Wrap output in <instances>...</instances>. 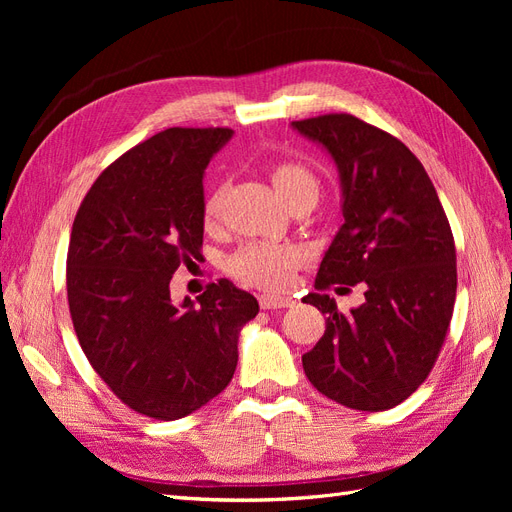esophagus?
<instances>
[{"label": "esophagus", "mask_w": 512, "mask_h": 512, "mask_svg": "<svg viewBox=\"0 0 512 512\" xmlns=\"http://www.w3.org/2000/svg\"><path fill=\"white\" fill-rule=\"evenodd\" d=\"M294 299L290 297H277V294H262L260 297V307L262 309H282V307H292Z\"/></svg>", "instance_id": "1"}]
</instances>
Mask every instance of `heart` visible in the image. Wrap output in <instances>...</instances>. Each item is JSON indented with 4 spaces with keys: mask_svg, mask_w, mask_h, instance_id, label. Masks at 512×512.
<instances>
[{
    "mask_svg": "<svg viewBox=\"0 0 512 512\" xmlns=\"http://www.w3.org/2000/svg\"><path fill=\"white\" fill-rule=\"evenodd\" d=\"M271 181L284 200L299 194L320 192V177L297 160H280L271 166ZM220 209V196L213 194L205 205V218L211 222ZM303 262L299 247L273 241H252L228 258V273L247 286L262 290L288 288L292 273Z\"/></svg>",
    "mask_w": 512,
    "mask_h": 512,
    "instance_id": "1",
    "label": "heart"
}]
</instances>
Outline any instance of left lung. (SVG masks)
Instances as JSON below:
<instances>
[{
  "instance_id": "8db88e82",
  "label": "left lung",
  "mask_w": 512,
  "mask_h": 512,
  "mask_svg": "<svg viewBox=\"0 0 512 512\" xmlns=\"http://www.w3.org/2000/svg\"><path fill=\"white\" fill-rule=\"evenodd\" d=\"M327 149L342 179L344 224L303 303L327 314L303 354L316 389L352 410L399 406L438 361L457 292L455 239L436 188L414 153L367 121L329 113L292 121ZM366 286V303L342 315L326 292Z\"/></svg>"
}]
</instances>
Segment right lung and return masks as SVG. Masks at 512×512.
Here are the masks:
<instances>
[{
    "label": "right lung",
    "mask_w": 512,
    "mask_h": 512,
    "mask_svg": "<svg viewBox=\"0 0 512 512\" xmlns=\"http://www.w3.org/2000/svg\"><path fill=\"white\" fill-rule=\"evenodd\" d=\"M230 128H168L102 170L76 211L66 260L76 337L108 389L138 414L175 421L220 395L258 301L228 280L198 305L170 280L203 250V173Z\"/></svg>",
    "instance_id": "obj_1"
}]
</instances>
